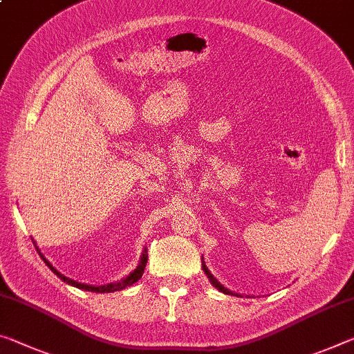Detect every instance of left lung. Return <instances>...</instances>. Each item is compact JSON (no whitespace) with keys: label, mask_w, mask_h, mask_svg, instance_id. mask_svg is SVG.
Instances as JSON below:
<instances>
[{"label":"left lung","mask_w":354,"mask_h":354,"mask_svg":"<svg viewBox=\"0 0 354 354\" xmlns=\"http://www.w3.org/2000/svg\"><path fill=\"white\" fill-rule=\"evenodd\" d=\"M203 271H205V274L207 276V279H209V282L214 285V287L218 290V291H222V293H225V295H233V296H239L238 293H233V291H230L228 288H225L223 287V285L221 283V282H217V279L212 276V274L209 272V269L206 268V265H205V261H203Z\"/></svg>","instance_id":"8db88e82"}]
</instances>
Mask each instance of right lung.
Returning <instances> with one entry per match:
<instances>
[{"label": "right lung", "instance_id": "1", "mask_svg": "<svg viewBox=\"0 0 354 354\" xmlns=\"http://www.w3.org/2000/svg\"><path fill=\"white\" fill-rule=\"evenodd\" d=\"M36 245V244H35ZM39 250V249H37ZM41 255V254H39ZM41 258L44 261H46V265L52 269V271L56 274V276H58L61 280H63V282H66V283H69V285H72V287H77V288H80V290H86V291H93V293H111V291H120V290H122V288H126V287H131L132 283H136L137 280H140V277L143 276V272H145V268H147V261H148V250H147V248H145V250H143V254H142V258H140V263H138V266L133 269V271L129 274L127 277H124V279H121L120 282H113V283H106V285H99V287H93V285H86V283H80V282H75V280H72V279H69V277H66V276H63V274L61 272H58L56 271V269L50 265L48 263V260H46V258H44V255H41Z\"/></svg>", "mask_w": 354, "mask_h": 354}]
</instances>
